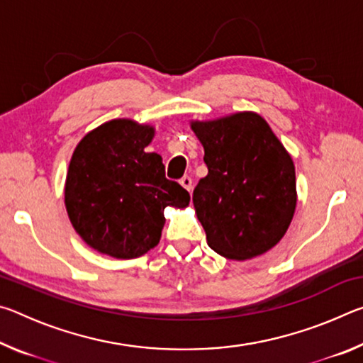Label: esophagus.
<instances>
[{
	"mask_svg": "<svg viewBox=\"0 0 363 363\" xmlns=\"http://www.w3.org/2000/svg\"><path fill=\"white\" fill-rule=\"evenodd\" d=\"M179 182H181V186H182L184 189L189 190V192H190V190H192V177L184 176Z\"/></svg>",
	"mask_w": 363,
	"mask_h": 363,
	"instance_id": "34e87169",
	"label": "esophagus"
}]
</instances>
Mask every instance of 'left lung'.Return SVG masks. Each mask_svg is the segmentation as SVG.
<instances>
[{
	"mask_svg": "<svg viewBox=\"0 0 363 363\" xmlns=\"http://www.w3.org/2000/svg\"><path fill=\"white\" fill-rule=\"evenodd\" d=\"M208 174L194 190L208 247L245 261L272 250L296 210V173L288 150L256 112L190 120Z\"/></svg>",
	"mask_w": 363,
	"mask_h": 363,
	"instance_id": "obj_1",
	"label": "left lung"
}]
</instances>
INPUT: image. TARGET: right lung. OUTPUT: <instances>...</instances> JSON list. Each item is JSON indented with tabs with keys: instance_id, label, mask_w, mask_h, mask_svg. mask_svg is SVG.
<instances>
[{
	"instance_id": "add662e5",
	"label": "right lung",
	"mask_w": 363,
	"mask_h": 363,
	"mask_svg": "<svg viewBox=\"0 0 363 363\" xmlns=\"http://www.w3.org/2000/svg\"><path fill=\"white\" fill-rule=\"evenodd\" d=\"M155 128L131 118L102 123L79 140L65 177L64 201L83 242L116 259L155 248L164 208L189 206L190 195L164 177V164L145 147Z\"/></svg>"
}]
</instances>
